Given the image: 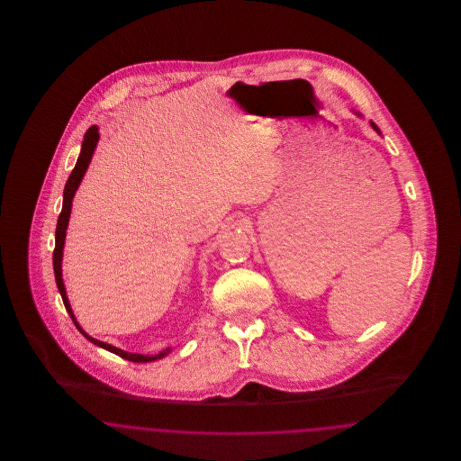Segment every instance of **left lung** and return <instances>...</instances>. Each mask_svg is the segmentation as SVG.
<instances>
[{"label": "left lung", "instance_id": "obj_1", "mask_svg": "<svg viewBox=\"0 0 461 461\" xmlns=\"http://www.w3.org/2000/svg\"><path fill=\"white\" fill-rule=\"evenodd\" d=\"M352 112H354V113H356L357 117H361V119H363V115H361L359 112H356V110H352ZM370 128H372L373 131H376L378 132V134H382V132H380V130H378V126H376V124H375L373 121H370Z\"/></svg>", "mask_w": 461, "mask_h": 461}]
</instances>
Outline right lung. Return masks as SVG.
<instances>
[{
    "mask_svg": "<svg viewBox=\"0 0 461 461\" xmlns=\"http://www.w3.org/2000/svg\"><path fill=\"white\" fill-rule=\"evenodd\" d=\"M100 140V132H98V126H91L86 134H85V140H83V147H81V154L77 157V162H76V167L72 169V173L67 179L66 188H64V203H62V212L59 216L57 221V231H55V250H53V271H55V282L59 286V292L62 295V301H64V306H66L67 312L70 314L74 325L77 327V330L88 339L89 342H93L95 346L102 348V349H107V351L113 352L128 361L132 363H150L155 359H160L164 356H167L171 349H166V351L158 352V354H134V352L122 351L119 348H113L107 342H102V340H96L93 339L91 335H88L85 330L81 329V325L77 323L74 312H72V307L68 303V297H67L66 285H64V278H62V259H64V245H66V235L67 226H68V218H70V211H72V200L74 195L83 181V177L88 171L89 162L93 158L95 154V149H96V143Z\"/></svg>",
    "mask_w": 461,
    "mask_h": 461,
    "instance_id": "1",
    "label": "right lung"
}]
</instances>
